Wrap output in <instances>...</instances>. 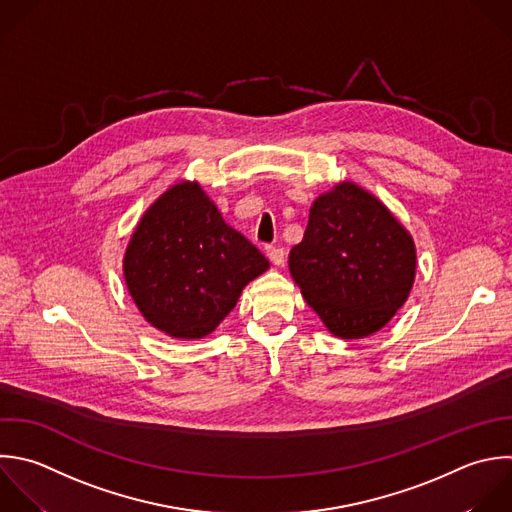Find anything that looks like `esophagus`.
Returning <instances> with one entry per match:
<instances>
[{
  "instance_id": "esophagus-1",
  "label": "esophagus",
  "mask_w": 512,
  "mask_h": 512,
  "mask_svg": "<svg viewBox=\"0 0 512 512\" xmlns=\"http://www.w3.org/2000/svg\"><path fill=\"white\" fill-rule=\"evenodd\" d=\"M266 256L274 266H282L286 252H284V248H278V246H266Z\"/></svg>"
}]
</instances>
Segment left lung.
<instances>
[{"instance_id":"left-lung-1","label":"left lung","mask_w":512,"mask_h":512,"mask_svg":"<svg viewBox=\"0 0 512 512\" xmlns=\"http://www.w3.org/2000/svg\"><path fill=\"white\" fill-rule=\"evenodd\" d=\"M288 266L324 326L352 340L378 332L406 302L416 248L376 196L340 182L314 200Z\"/></svg>"}]
</instances>
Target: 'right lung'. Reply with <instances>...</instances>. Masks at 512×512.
<instances>
[{"instance_id":"1","label":"right lung","mask_w":512,"mask_h":512,"mask_svg":"<svg viewBox=\"0 0 512 512\" xmlns=\"http://www.w3.org/2000/svg\"><path fill=\"white\" fill-rule=\"evenodd\" d=\"M268 260L228 226L198 182L166 190L142 216L124 256L142 316L174 338H204L236 306Z\"/></svg>"}]
</instances>
